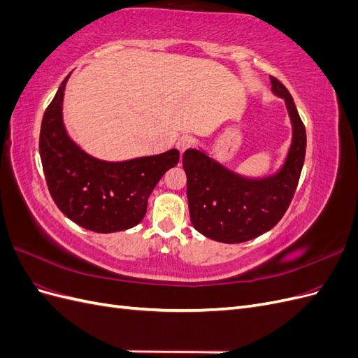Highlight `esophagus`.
<instances>
[{
    "instance_id": "esophagus-1",
    "label": "esophagus",
    "mask_w": 358,
    "mask_h": 358,
    "mask_svg": "<svg viewBox=\"0 0 358 358\" xmlns=\"http://www.w3.org/2000/svg\"><path fill=\"white\" fill-rule=\"evenodd\" d=\"M191 146V138L188 136H180L176 142V148L180 154L185 152V150Z\"/></svg>"
}]
</instances>
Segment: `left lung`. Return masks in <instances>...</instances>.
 I'll list each match as a JSON object with an SVG mask.
<instances>
[{
	"instance_id": "left-lung-1",
	"label": "left lung",
	"mask_w": 358,
	"mask_h": 358,
	"mask_svg": "<svg viewBox=\"0 0 358 358\" xmlns=\"http://www.w3.org/2000/svg\"><path fill=\"white\" fill-rule=\"evenodd\" d=\"M272 91L285 100L292 138L284 166L262 179L237 175L200 149L185 150L191 222L199 233L222 243H241L268 231L294 197L306 154V129L285 86L270 76Z\"/></svg>"
}]
</instances>
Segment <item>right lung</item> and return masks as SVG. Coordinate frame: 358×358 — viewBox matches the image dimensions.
I'll return each instance as SVG.
<instances>
[{
    "label": "right lung",
    "mask_w": 358,
    "mask_h": 358,
    "mask_svg": "<svg viewBox=\"0 0 358 358\" xmlns=\"http://www.w3.org/2000/svg\"><path fill=\"white\" fill-rule=\"evenodd\" d=\"M70 74L43 115L40 158L50 196L73 222L95 233L128 230L143 220L148 199L179 150L127 161H103L76 145L62 121V100Z\"/></svg>",
    "instance_id": "add662e5"
}]
</instances>
